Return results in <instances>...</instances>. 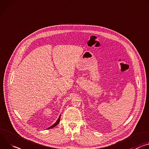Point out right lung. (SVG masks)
I'll return each instance as SVG.
<instances>
[{
	"instance_id": "obj_1",
	"label": "right lung",
	"mask_w": 149,
	"mask_h": 149,
	"mask_svg": "<svg viewBox=\"0 0 149 149\" xmlns=\"http://www.w3.org/2000/svg\"><path fill=\"white\" fill-rule=\"evenodd\" d=\"M60 118H61V115L59 116V118L58 119V120H57V121L56 122V123L54 124L53 125H52L50 127H49V128H48L47 129H50V128H53V127H56L58 124H59V120H60Z\"/></svg>"
}]
</instances>
